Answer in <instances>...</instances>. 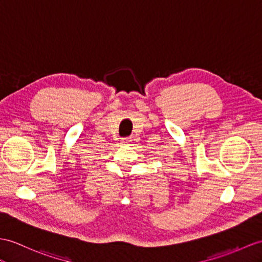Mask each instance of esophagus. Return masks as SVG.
Masks as SVG:
<instances>
[{
  "mask_svg": "<svg viewBox=\"0 0 262 262\" xmlns=\"http://www.w3.org/2000/svg\"><path fill=\"white\" fill-rule=\"evenodd\" d=\"M130 141H131V140L129 138H123L122 140H121V143H122V144H127Z\"/></svg>",
  "mask_w": 262,
  "mask_h": 262,
  "instance_id": "obj_1",
  "label": "esophagus"
}]
</instances>
